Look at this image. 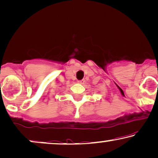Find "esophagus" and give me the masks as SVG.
Segmentation results:
<instances>
[{"label":"esophagus","instance_id":"34e87169","mask_svg":"<svg viewBox=\"0 0 158 158\" xmlns=\"http://www.w3.org/2000/svg\"><path fill=\"white\" fill-rule=\"evenodd\" d=\"M84 82H85V81L84 80H81V81H78V83H80V84H83V83H84Z\"/></svg>","mask_w":158,"mask_h":158}]
</instances>
